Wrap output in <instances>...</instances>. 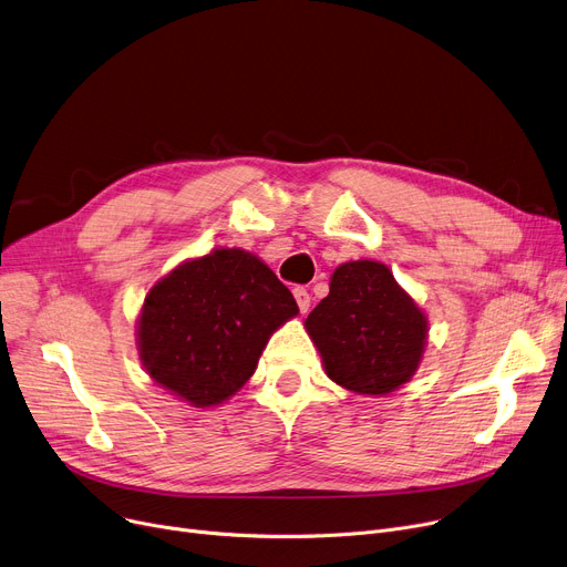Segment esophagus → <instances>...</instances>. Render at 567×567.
Instances as JSON below:
<instances>
[{"mask_svg": "<svg viewBox=\"0 0 567 567\" xmlns=\"http://www.w3.org/2000/svg\"><path fill=\"white\" fill-rule=\"evenodd\" d=\"M293 299L299 303V310L306 315L310 308V293L303 287H293Z\"/></svg>", "mask_w": 567, "mask_h": 567, "instance_id": "1", "label": "esophagus"}]
</instances>
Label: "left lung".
<instances>
[{"label": "left lung", "instance_id": "8db88e82", "mask_svg": "<svg viewBox=\"0 0 567 567\" xmlns=\"http://www.w3.org/2000/svg\"><path fill=\"white\" fill-rule=\"evenodd\" d=\"M306 331L326 377L351 393L383 398L419 370L430 321L389 266L355 259L336 268L331 291L308 315Z\"/></svg>", "mask_w": 567, "mask_h": 567}]
</instances>
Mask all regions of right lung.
I'll return each mask as SVG.
<instances>
[{
	"instance_id": "add662e5",
	"label": "right lung",
	"mask_w": 567,
	"mask_h": 567,
	"mask_svg": "<svg viewBox=\"0 0 567 567\" xmlns=\"http://www.w3.org/2000/svg\"><path fill=\"white\" fill-rule=\"evenodd\" d=\"M296 315L291 291L257 255L216 248L148 289L135 333L140 361L178 400L218 406L244 389L268 338Z\"/></svg>"
}]
</instances>
